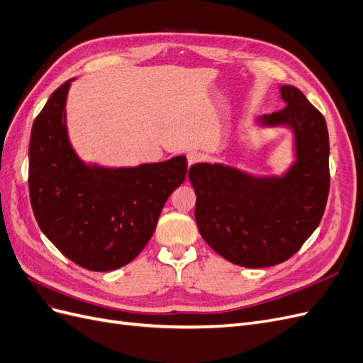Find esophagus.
<instances>
[{
  "label": "esophagus",
  "instance_id": "esophagus-1",
  "mask_svg": "<svg viewBox=\"0 0 363 363\" xmlns=\"http://www.w3.org/2000/svg\"><path fill=\"white\" fill-rule=\"evenodd\" d=\"M204 160V156L201 155L200 151H189L188 152V164L189 167H192V164L195 163H200Z\"/></svg>",
  "mask_w": 363,
  "mask_h": 363
}]
</instances>
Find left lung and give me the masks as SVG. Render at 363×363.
Here are the masks:
<instances>
[{
	"label": "left lung",
	"instance_id": "left-lung-1",
	"mask_svg": "<svg viewBox=\"0 0 363 363\" xmlns=\"http://www.w3.org/2000/svg\"><path fill=\"white\" fill-rule=\"evenodd\" d=\"M280 94L286 107L257 121L294 130L296 160L283 177H252L221 163H195L188 174L200 235L219 256L245 268L292 257L320 225L330 189L323 113L294 86H281Z\"/></svg>",
	"mask_w": 363,
	"mask_h": 363
}]
</instances>
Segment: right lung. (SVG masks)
<instances>
[{"label":"right lung","instance_id":"obj_1","mask_svg":"<svg viewBox=\"0 0 363 363\" xmlns=\"http://www.w3.org/2000/svg\"><path fill=\"white\" fill-rule=\"evenodd\" d=\"M72 80L51 94L28 147V189L36 221L56 248L89 271L127 265L155 233L162 208L186 179L184 156L135 168L83 163L67 131Z\"/></svg>","mask_w":363,"mask_h":363}]
</instances>
